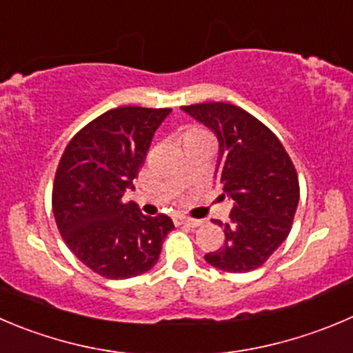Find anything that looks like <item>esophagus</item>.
Instances as JSON below:
<instances>
[{"label": "esophagus", "mask_w": 353, "mask_h": 353, "mask_svg": "<svg viewBox=\"0 0 353 353\" xmlns=\"http://www.w3.org/2000/svg\"><path fill=\"white\" fill-rule=\"evenodd\" d=\"M176 221H179L180 225H189V227H199L203 221L201 220H196V218H189V216H179L176 218Z\"/></svg>", "instance_id": "34e87169"}]
</instances>
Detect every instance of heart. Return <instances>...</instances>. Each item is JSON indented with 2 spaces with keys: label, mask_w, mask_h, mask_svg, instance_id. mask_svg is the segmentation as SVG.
Here are the masks:
<instances>
[{
  "label": "heart",
  "mask_w": 353,
  "mask_h": 353,
  "mask_svg": "<svg viewBox=\"0 0 353 353\" xmlns=\"http://www.w3.org/2000/svg\"><path fill=\"white\" fill-rule=\"evenodd\" d=\"M199 139H210V135L199 128H187L185 132L182 133V142H187V140H199Z\"/></svg>",
  "instance_id": "1"
}]
</instances>
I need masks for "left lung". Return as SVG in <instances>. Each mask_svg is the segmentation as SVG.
<instances>
[{
    "label": "left lung",
    "instance_id": "obj_1",
    "mask_svg": "<svg viewBox=\"0 0 353 353\" xmlns=\"http://www.w3.org/2000/svg\"><path fill=\"white\" fill-rule=\"evenodd\" d=\"M183 112L203 123L218 139L214 176L223 187L220 197L232 199L229 223L220 250L204 260L225 272H251L261 267L291 230L300 185L291 157L261 121L225 102L183 105Z\"/></svg>",
    "mask_w": 353,
    "mask_h": 353
}]
</instances>
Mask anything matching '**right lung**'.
<instances>
[{
  "label": "right lung",
  "mask_w": 353,
  "mask_h": 353,
  "mask_svg": "<svg viewBox=\"0 0 353 353\" xmlns=\"http://www.w3.org/2000/svg\"><path fill=\"white\" fill-rule=\"evenodd\" d=\"M171 109L117 107L67 143L53 182L57 227L69 250L107 279H130L157 263L173 221L145 216L123 203L143 166L150 142Z\"/></svg>",
  "instance_id": "right-lung-1"
}]
</instances>
